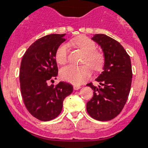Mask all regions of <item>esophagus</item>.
<instances>
[{
    "label": "esophagus",
    "instance_id": "34e87169",
    "mask_svg": "<svg viewBox=\"0 0 148 148\" xmlns=\"http://www.w3.org/2000/svg\"><path fill=\"white\" fill-rule=\"evenodd\" d=\"M81 86H79V85H74V89L75 90H79V89H81Z\"/></svg>",
    "mask_w": 148,
    "mask_h": 148
}]
</instances>
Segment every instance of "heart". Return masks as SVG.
Here are the masks:
<instances>
[{
	"instance_id": "obj_1",
	"label": "heart",
	"mask_w": 148,
	"mask_h": 148,
	"mask_svg": "<svg viewBox=\"0 0 148 148\" xmlns=\"http://www.w3.org/2000/svg\"><path fill=\"white\" fill-rule=\"evenodd\" d=\"M72 45H76L79 49L83 51L84 58L82 63L90 65L95 71L102 69L104 64V55L103 53L96 51L97 46L95 43L86 37H81L76 40H72ZM69 45L64 43L58 47L55 53V59L60 64H64L67 61ZM60 77L64 81L74 84H81L90 78L91 70L88 65L76 67L74 65H67L60 69Z\"/></svg>"
}]
</instances>
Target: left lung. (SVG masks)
<instances>
[{
    "instance_id": "1",
    "label": "left lung",
    "mask_w": 148,
    "mask_h": 148,
    "mask_svg": "<svg viewBox=\"0 0 148 148\" xmlns=\"http://www.w3.org/2000/svg\"><path fill=\"white\" fill-rule=\"evenodd\" d=\"M101 47L104 55L103 71L95 79L98 87L89 83L94 96L87 103V111L94 119H114L122 110L128 98L132 81L130 56L113 38L97 34L91 38Z\"/></svg>"
}]
</instances>
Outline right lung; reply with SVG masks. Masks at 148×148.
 Here are the masks:
<instances>
[{"label": "right lung", "instance_id": "obj_1", "mask_svg": "<svg viewBox=\"0 0 148 148\" xmlns=\"http://www.w3.org/2000/svg\"><path fill=\"white\" fill-rule=\"evenodd\" d=\"M64 36L65 34H53L36 40L27 50L21 64L23 101L31 114L42 121L58 117L64 98L73 92V86L64 81H60L56 86L47 84L58 76L55 53L65 41Z\"/></svg>", "mask_w": 148, "mask_h": 148}]
</instances>
